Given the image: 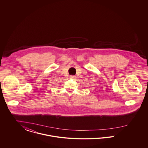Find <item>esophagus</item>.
<instances>
[{
    "label": "esophagus",
    "instance_id": "obj_1",
    "mask_svg": "<svg viewBox=\"0 0 148 148\" xmlns=\"http://www.w3.org/2000/svg\"><path fill=\"white\" fill-rule=\"evenodd\" d=\"M77 77L76 76H75V75H71V77H70V78L71 79H75Z\"/></svg>",
    "mask_w": 148,
    "mask_h": 148
}]
</instances>
